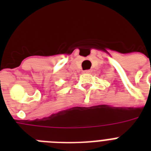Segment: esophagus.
<instances>
[{
	"label": "esophagus",
	"instance_id": "esophagus-1",
	"mask_svg": "<svg viewBox=\"0 0 151 151\" xmlns=\"http://www.w3.org/2000/svg\"><path fill=\"white\" fill-rule=\"evenodd\" d=\"M84 73H91V70H87L84 71Z\"/></svg>",
	"mask_w": 151,
	"mask_h": 151
}]
</instances>
